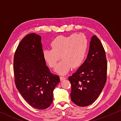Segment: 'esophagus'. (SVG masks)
<instances>
[{"label":"esophagus","mask_w":121,"mask_h":121,"mask_svg":"<svg viewBox=\"0 0 121 121\" xmlns=\"http://www.w3.org/2000/svg\"><path fill=\"white\" fill-rule=\"evenodd\" d=\"M60 78V81H63V80H65L66 79V78L65 77H63V76H61Z\"/></svg>","instance_id":"34e87169"}]
</instances>
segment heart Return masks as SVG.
Segmentation results:
<instances>
[{"instance_id": "1", "label": "heart", "mask_w": 121, "mask_h": 121, "mask_svg": "<svg viewBox=\"0 0 121 121\" xmlns=\"http://www.w3.org/2000/svg\"><path fill=\"white\" fill-rule=\"evenodd\" d=\"M52 49H45L43 57L49 67L54 68L61 57L62 60L57 65L55 71L65 74L72 68L82 65L86 58L88 49V40L82 33H73L69 35H59L51 42Z\"/></svg>"}]
</instances>
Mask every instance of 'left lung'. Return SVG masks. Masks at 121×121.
<instances>
[{"instance_id":"8db88e82","label":"left lung","mask_w":121,"mask_h":121,"mask_svg":"<svg viewBox=\"0 0 121 121\" xmlns=\"http://www.w3.org/2000/svg\"><path fill=\"white\" fill-rule=\"evenodd\" d=\"M107 67L104 48L99 39L93 35L86 60L77 71L69 77L73 103L81 107L87 106L94 103L105 86Z\"/></svg>"}]
</instances>
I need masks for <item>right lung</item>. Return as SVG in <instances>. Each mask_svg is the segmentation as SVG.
Returning a JSON list of instances; mask_svg holds the SVG:
<instances>
[{"label":"right lung","instance_id":"obj_1","mask_svg":"<svg viewBox=\"0 0 121 121\" xmlns=\"http://www.w3.org/2000/svg\"><path fill=\"white\" fill-rule=\"evenodd\" d=\"M13 72L17 89L30 106L43 110L52 104L60 78L46 65L40 35L30 33L21 40L15 53Z\"/></svg>","mask_w":121,"mask_h":121}]
</instances>
